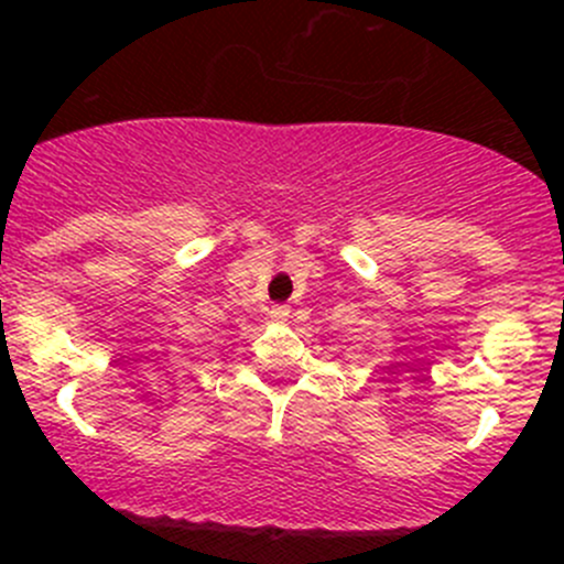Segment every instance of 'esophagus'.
<instances>
[{
  "mask_svg": "<svg viewBox=\"0 0 564 564\" xmlns=\"http://www.w3.org/2000/svg\"><path fill=\"white\" fill-rule=\"evenodd\" d=\"M272 318H278V322H286L289 318V305H272Z\"/></svg>",
  "mask_w": 564,
  "mask_h": 564,
  "instance_id": "34e87169",
  "label": "esophagus"
}]
</instances>
